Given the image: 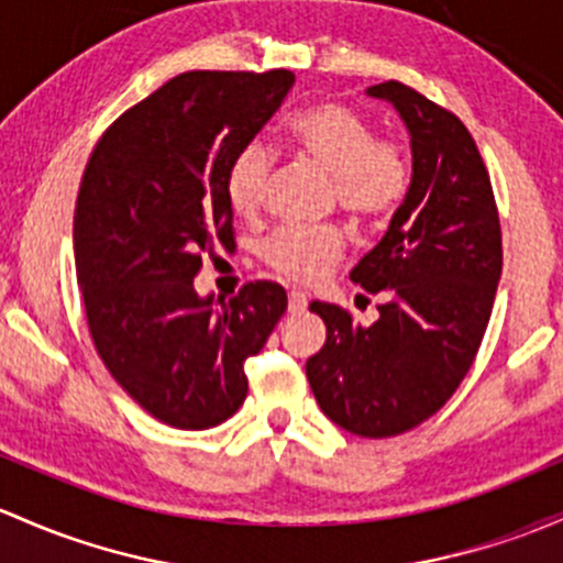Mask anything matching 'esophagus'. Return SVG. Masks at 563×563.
Listing matches in <instances>:
<instances>
[{"mask_svg":"<svg viewBox=\"0 0 563 563\" xmlns=\"http://www.w3.org/2000/svg\"><path fill=\"white\" fill-rule=\"evenodd\" d=\"M307 310V294L305 291H291L288 294V312H305Z\"/></svg>","mask_w":563,"mask_h":563,"instance_id":"1","label":"esophagus"}]
</instances>
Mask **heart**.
I'll list each match as a JSON object with an SVG mask.
<instances>
[{
    "instance_id": "obj_1",
    "label": "heart",
    "mask_w": 563,
    "mask_h": 563,
    "mask_svg": "<svg viewBox=\"0 0 563 563\" xmlns=\"http://www.w3.org/2000/svg\"><path fill=\"white\" fill-rule=\"evenodd\" d=\"M286 140L299 156L331 175V197L361 223H380L399 210L412 186L410 153L396 140L375 137L361 112L342 102H316L286 121ZM272 153L264 142H245L227 167V197L236 216L256 218L264 207ZM345 236L334 223L280 227L262 245L266 266L291 280L323 277L342 256Z\"/></svg>"
}]
</instances>
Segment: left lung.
Returning a JSON list of instances; mask_svg holds the SVG:
<instances>
[{
  "mask_svg": "<svg viewBox=\"0 0 563 563\" xmlns=\"http://www.w3.org/2000/svg\"><path fill=\"white\" fill-rule=\"evenodd\" d=\"M410 129L412 186L386 236L351 280L383 294L380 318L312 301L327 342L307 358L323 416L383 440L429 421L455 394L477 351L501 275V227L481 151L459 115L399 80L369 86Z\"/></svg>",
  "mask_w": 563,
  "mask_h": 563,
  "instance_id": "left-lung-1",
  "label": "left lung"
}]
</instances>
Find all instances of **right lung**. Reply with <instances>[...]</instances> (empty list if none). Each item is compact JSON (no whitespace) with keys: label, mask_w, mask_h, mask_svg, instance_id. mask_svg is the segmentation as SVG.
Wrapping results in <instances>:
<instances>
[{"label":"right lung","mask_w":563,"mask_h":563,"mask_svg":"<svg viewBox=\"0 0 563 563\" xmlns=\"http://www.w3.org/2000/svg\"><path fill=\"white\" fill-rule=\"evenodd\" d=\"M294 73L191 69L129 108L91 151L75 205V269L88 331L115 383L156 421L202 431L232 418L288 307L283 286L232 299L194 291L216 247H234L227 167L262 132Z\"/></svg>","instance_id":"add662e5"}]
</instances>
